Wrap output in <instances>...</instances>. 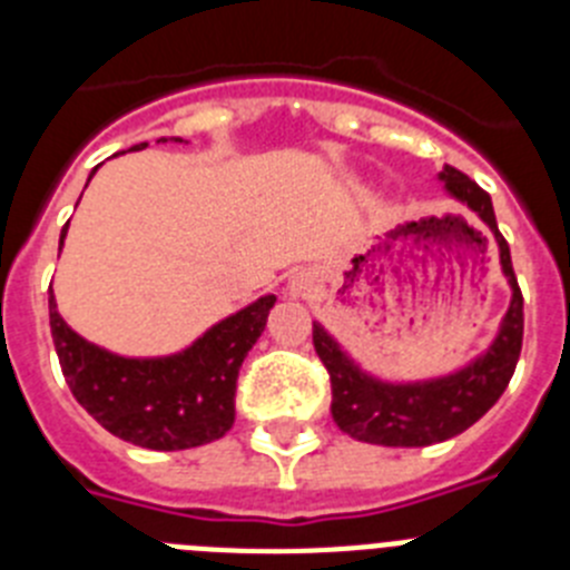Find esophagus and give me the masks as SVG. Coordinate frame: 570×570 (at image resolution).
<instances>
[{"mask_svg": "<svg viewBox=\"0 0 570 570\" xmlns=\"http://www.w3.org/2000/svg\"><path fill=\"white\" fill-rule=\"evenodd\" d=\"M316 288V276L311 271H296L288 279V294L291 296H308Z\"/></svg>", "mask_w": 570, "mask_h": 570, "instance_id": "esophagus-1", "label": "esophagus"}]
</instances>
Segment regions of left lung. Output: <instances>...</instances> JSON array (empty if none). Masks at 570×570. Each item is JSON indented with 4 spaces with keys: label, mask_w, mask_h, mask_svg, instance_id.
<instances>
[{
    "label": "left lung",
    "mask_w": 570,
    "mask_h": 570,
    "mask_svg": "<svg viewBox=\"0 0 570 570\" xmlns=\"http://www.w3.org/2000/svg\"><path fill=\"white\" fill-rule=\"evenodd\" d=\"M436 179L445 196L471 210L491 230L511 302L485 351L448 374L425 380H385L371 374L322 322H314V347L331 374L334 422L347 436L371 445L422 448L462 434L505 394L522 351V294L513 276L511 248L497 228L491 196L451 165H445Z\"/></svg>",
    "instance_id": "1"
}]
</instances>
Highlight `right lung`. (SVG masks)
Returning a JSON list of instances; mask_svg holds the SVG:
<instances>
[{
  "label": "right lung",
  "instance_id": "1",
  "mask_svg": "<svg viewBox=\"0 0 570 570\" xmlns=\"http://www.w3.org/2000/svg\"><path fill=\"white\" fill-rule=\"evenodd\" d=\"M168 139L183 142L179 136H159V142ZM142 148L148 142L128 150ZM65 236L68 225L59 245ZM274 302V294L259 296L165 356H122L94 345L62 320L53 291L48 311L59 365L79 405L119 440L150 451H185L219 440L234 425L239 365L265 331Z\"/></svg>",
  "mask_w": 570,
  "mask_h": 570
}]
</instances>
